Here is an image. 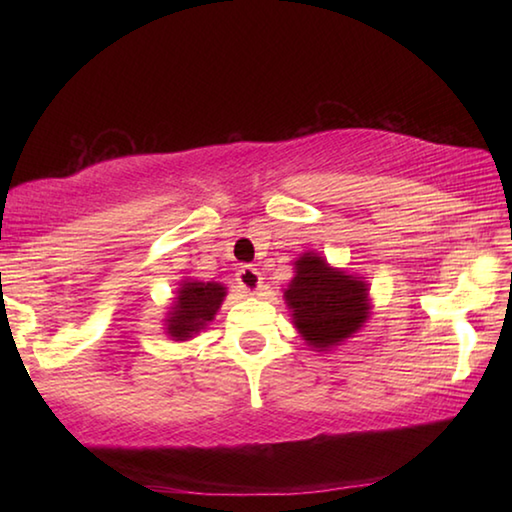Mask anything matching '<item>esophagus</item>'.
<instances>
[{
    "mask_svg": "<svg viewBox=\"0 0 512 512\" xmlns=\"http://www.w3.org/2000/svg\"><path fill=\"white\" fill-rule=\"evenodd\" d=\"M237 282L241 289H246L248 293H257L262 289V277H259V271H255L253 266H241L237 271Z\"/></svg>",
    "mask_w": 512,
    "mask_h": 512,
    "instance_id": "34e87169",
    "label": "esophagus"
}]
</instances>
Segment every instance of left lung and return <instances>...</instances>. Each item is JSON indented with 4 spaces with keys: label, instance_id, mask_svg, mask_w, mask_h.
Here are the masks:
<instances>
[{
    "label": "left lung",
    "instance_id": "obj_1",
    "mask_svg": "<svg viewBox=\"0 0 512 512\" xmlns=\"http://www.w3.org/2000/svg\"><path fill=\"white\" fill-rule=\"evenodd\" d=\"M293 323L311 348L336 345L357 332L368 314L366 284L334 271L318 255H302L296 277L284 291Z\"/></svg>",
    "mask_w": 512,
    "mask_h": 512
}]
</instances>
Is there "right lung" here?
Here are the masks:
<instances>
[{
    "label": "right lung",
    "instance_id": "obj_1",
    "mask_svg": "<svg viewBox=\"0 0 512 512\" xmlns=\"http://www.w3.org/2000/svg\"><path fill=\"white\" fill-rule=\"evenodd\" d=\"M178 293V305L167 320V332L176 341H185L214 318L225 296V287L216 282H185Z\"/></svg>",
    "mask_w": 512,
    "mask_h": 512
}]
</instances>
